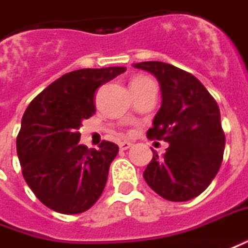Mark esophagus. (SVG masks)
I'll return each mask as SVG.
<instances>
[{"label":"esophagus","instance_id":"34e87169","mask_svg":"<svg viewBox=\"0 0 248 248\" xmlns=\"http://www.w3.org/2000/svg\"><path fill=\"white\" fill-rule=\"evenodd\" d=\"M131 146H133V143L127 141H124L119 143V149H121V150H127V149H130Z\"/></svg>","mask_w":248,"mask_h":248}]
</instances>
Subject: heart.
Listing matches in <instances>:
<instances>
[{"mask_svg":"<svg viewBox=\"0 0 248 248\" xmlns=\"http://www.w3.org/2000/svg\"><path fill=\"white\" fill-rule=\"evenodd\" d=\"M141 79H145V78H138V79H136V80H141ZM136 80H133V82H136Z\"/></svg>","mask_w":248,"mask_h":248,"instance_id":"1","label":"heart"}]
</instances>
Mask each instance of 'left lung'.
<instances>
[{"label":"left lung","instance_id":"obj_1","mask_svg":"<svg viewBox=\"0 0 248 248\" xmlns=\"http://www.w3.org/2000/svg\"><path fill=\"white\" fill-rule=\"evenodd\" d=\"M160 83L162 103L148 138L169 143L165 154L153 158L143 172L152 189L169 202H188L208 188L220 169L226 136L220 110L195 76L162 62H143Z\"/></svg>","mask_w":248,"mask_h":248}]
</instances>
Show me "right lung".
Wrapping results in <instances>:
<instances>
[{"label": "right lung", "instance_id": "add662e5", "mask_svg": "<svg viewBox=\"0 0 248 248\" xmlns=\"http://www.w3.org/2000/svg\"><path fill=\"white\" fill-rule=\"evenodd\" d=\"M124 67L83 68L65 74L34 98L17 136L22 176L36 197L59 214H82L106 185L118 145H79L83 119L95 114L96 88L124 74Z\"/></svg>", "mask_w": 248, "mask_h": 248}]
</instances>
